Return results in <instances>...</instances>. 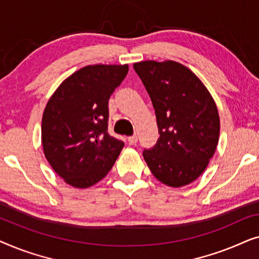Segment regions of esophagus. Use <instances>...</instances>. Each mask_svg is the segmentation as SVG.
<instances>
[{"label":"esophagus","instance_id":"esophagus-1","mask_svg":"<svg viewBox=\"0 0 259 259\" xmlns=\"http://www.w3.org/2000/svg\"><path fill=\"white\" fill-rule=\"evenodd\" d=\"M127 141H128L130 145H136L138 143L137 134H134V136H132V137H128V139H127Z\"/></svg>","mask_w":259,"mask_h":259}]
</instances>
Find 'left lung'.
Here are the masks:
<instances>
[{
  "mask_svg": "<svg viewBox=\"0 0 259 259\" xmlns=\"http://www.w3.org/2000/svg\"><path fill=\"white\" fill-rule=\"evenodd\" d=\"M157 116L159 139L143 155L165 185L185 186L207 167L219 138V114L210 92L187 67L176 61L133 65Z\"/></svg>",
  "mask_w": 259,
  "mask_h": 259,
  "instance_id": "left-lung-1",
  "label": "left lung"
}]
</instances>
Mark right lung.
<instances>
[{
  "label": "right lung",
  "mask_w": 259,
  "mask_h": 259,
  "mask_svg": "<svg viewBox=\"0 0 259 259\" xmlns=\"http://www.w3.org/2000/svg\"><path fill=\"white\" fill-rule=\"evenodd\" d=\"M127 73V65L86 66L67 77L48 100L42 146L53 169L69 185H94L119 157L125 144L107 132L108 100Z\"/></svg>",
  "instance_id": "right-lung-1"
}]
</instances>
